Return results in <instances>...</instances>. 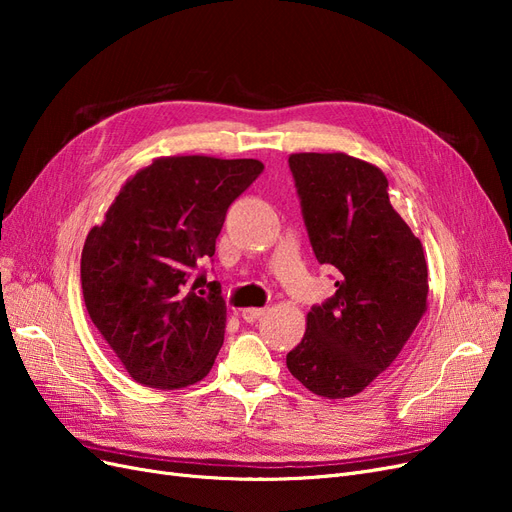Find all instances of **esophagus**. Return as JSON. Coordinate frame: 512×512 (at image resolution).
Wrapping results in <instances>:
<instances>
[{
  "mask_svg": "<svg viewBox=\"0 0 512 512\" xmlns=\"http://www.w3.org/2000/svg\"><path fill=\"white\" fill-rule=\"evenodd\" d=\"M262 314H265V309H260V307H245V309H241V316H243L245 322H256Z\"/></svg>",
  "mask_w": 512,
  "mask_h": 512,
  "instance_id": "obj_1",
  "label": "esophagus"
}]
</instances>
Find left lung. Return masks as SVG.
<instances>
[{"instance_id":"left-lung-1","label":"left lung","mask_w":512,"mask_h":512,"mask_svg":"<svg viewBox=\"0 0 512 512\" xmlns=\"http://www.w3.org/2000/svg\"><path fill=\"white\" fill-rule=\"evenodd\" d=\"M288 164L312 250L339 280L307 314L286 365L320 397H352L391 367L427 312L423 245L393 209L378 166L346 153H292Z\"/></svg>"}]
</instances>
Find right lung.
<instances>
[{
  "mask_svg": "<svg viewBox=\"0 0 512 512\" xmlns=\"http://www.w3.org/2000/svg\"><path fill=\"white\" fill-rule=\"evenodd\" d=\"M258 160L156 158L132 175L81 256L91 322L132 380L175 391L203 380L224 344L222 286L192 275L215 254L226 211ZM207 285L209 293L202 288Z\"/></svg>",
  "mask_w": 512,
  "mask_h": 512,
  "instance_id": "add662e5",
  "label": "right lung"
}]
</instances>
